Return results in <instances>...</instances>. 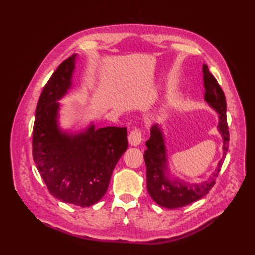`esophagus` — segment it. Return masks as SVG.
I'll return each mask as SVG.
<instances>
[{"instance_id": "obj_1", "label": "esophagus", "mask_w": 255, "mask_h": 255, "mask_svg": "<svg viewBox=\"0 0 255 255\" xmlns=\"http://www.w3.org/2000/svg\"><path fill=\"white\" fill-rule=\"evenodd\" d=\"M128 140H129V143H130L131 145H133V147H137V145H139L142 141L141 131H140L139 129H134V130H132L130 133H129Z\"/></svg>"}]
</instances>
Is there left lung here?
I'll list each match as a JSON object with an SVG mask.
<instances>
[{
    "instance_id": "8db88e82",
    "label": "left lung",
    "mask_w": 255,
    "mask_h": 255,
    "mask_svg": "<svg viewBox=\"0 0 255 255\" xmlns=\"http://www.w3.org/2000/svg\"><path fill=\"white\" fill-rule=\"evenodd\" d=\"M203 80L205 95L204 99L208 105L218 113V132L223 138V159L215 172L206 181L200 183H188L171 174L167 162L164 133L162 126L154 124L151 127L150 139L145 142L147 150L143 158L147 166V188L151 198L162 207L175 209L204 197L215 185L220 167L224 163L226 153L229 147V131L227 124L226 97L217 80L209 72L208 67L203 66Z\"/></svg>"
}]
</instances>
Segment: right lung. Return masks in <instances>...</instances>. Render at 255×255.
Wrapping results in <instances>:
<instances>
[{"label": "right lung", "instance_id": "obj_1", "mask_svg": "<svg viewBox=\"0 0 255 255\" xmlns=\"http://www.w3.org/2000/svg\"><path fill=\"white\" fill-rule=\"evenodd\" d=\"M77 55L52 73L36 108L32 155L38 172L53 197L89 207L104 196L118 160L128 149L126 127L95 128L71 132L59 125L60 101L72 86Z\"/></svg>", "mask_w": 255, "mask_h": 255}]
</instances>
